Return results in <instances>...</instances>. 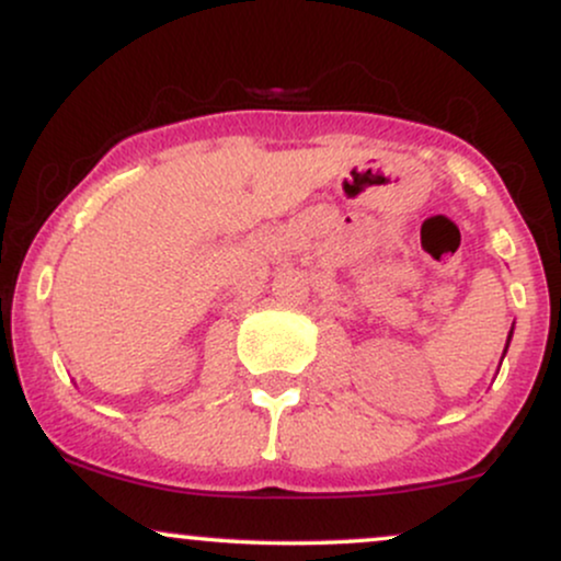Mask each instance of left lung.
<instances>
[{
	"label": "left lung",
	"mask_w": 561,
	"mask_h": 561,
	"mask_svg": "<svg viewBox=\"0 0 561 561\" xmlns=\"http://www.w3.org/2000/svg\"><path fill=\"white\" fill-rule=\"evenodd\" d=\"M508 337H512V332H508Z\"/></svg>",
	"instance_id": "8db88e82"
}]
</instances>
